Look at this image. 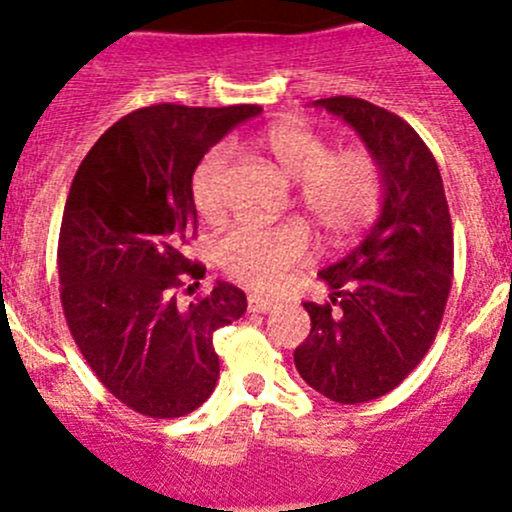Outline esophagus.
Listing matches in <instances>:
<instances>
[{
	"mask_svg": "<svg viewBox=\"0 0 512 512\" xmlns=\"http://www.w3.org/2000/svg\"><path fill=\"white\" fill-rule=\"evenodd\" d=\"M247 307H250V312L267 314V312H272V309H275L277 304L272 302V299L260 297V294H250V299H247Z\"/></svg>",
	"mask_w": 512,
	"mask_h": 512,
	"instance_id": "1",
	"label": "esophagus"
}]
</instances>
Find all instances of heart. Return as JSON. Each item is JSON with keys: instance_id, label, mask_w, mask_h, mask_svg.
<instances>
[{"instance_id": "obj_1", "label": "heart", "mask_w": 512, "mask_h": 512, "mask_svg": "<svg viewBox=\"0 0 512 512\" xmlns=\"http://www.w3.org/2000/svg\"><path fill=\"white\" fill-rule=\"evenodd\" d=\"M257 148L297 183V200L334 240L359 235L376 218L384 193L379 160L366 148L334 151L332 143L302 121H277L257 138ZM230 148L218 146L193 175V200L200 215L215 220L225 210ZM312 252L304 223L275 227L237 225L218 242V262L235 280L257 289H275L289 267Z\"/></svg>"}]
</instances>
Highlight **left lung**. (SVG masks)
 <instances>
[{
    "label": "left lung",
    "instance_id": "1",
    "mask_svg": "<svg viewBox=\"0 0 512 512\" xmlns=\"http://www.w3.org/2000/svg\"><path fill=\"white\" fill-rule=\"evenodd\" d=\"M347 121L384 175L376 223L319 272L327 304L304 302L309 337L294 349L299 376L337 404H364L421 364L441 327L453 280V227L441 170L421 136L364 98H319Z\"/></svg>",
    "mask_w": 512,
    "mask_h": 512
}]
</instances>
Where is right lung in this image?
Masks as SVG:
<instances>
[{"mask_svg": "<svg viewBox=\"0 0 512 512\" xmlns=\"http://www.w3.org/2000/svg\"><path fill=\"white\" fill-rule=\"evenodd\" d=\"M257 113L260 106L138 108L98 138L74 175L59 232L66 324L98 381L143 416H185L213 394V334L247 309L230 282L218 280L190 304L178 302V289L205 277L185 257L198 230L195 168Z\"/></svg>", "mask_w": 512, "mask_h": 512, "instance_id": "obj_1", "label": "right lung"}]
</instances>
